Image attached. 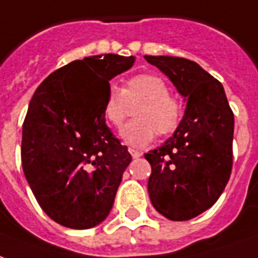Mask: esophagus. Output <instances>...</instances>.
Listing matches in <instances>:
<instances>
[{
  "label": "esophagus",
  "instance_id": "obj_1",
  "mask_svg": "<svg viewBox=\"0 0 258 258\" xmlns=\"http://www.w3.org/2000/svg\"><path fill=\"white\" fill-rule=\"evenodd\" d=\"M128 152H130V154L133 156V158H138V157H141V156H142V152H138V150H135V149L130 148Z\"/></svg>",
  "mask_w": 258,
  "mask_h": 258
}]
</instances>
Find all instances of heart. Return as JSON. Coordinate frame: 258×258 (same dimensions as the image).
<instances>
[{
  "instance_id": "1",
  "label": "heart",
  "mask_w": 258,
  "mask_h": 258,
  "mask_svg": "<svg viewBox=\"0 0 258 258\" xmlns=\"http://www.w3.org/2000/svg\"><path fill=\"white\" fill-rule=\"evenodd\" d=\"M131 108L134 121L121 130V138L133 146H146L158 137L175 133L183 117L182 102L171 95V87L161 76L141 74L130 78L123 89L110 85L108 87L102 113L106 123L120 127L128 117Z\"/></svg>"
}]
</instances>
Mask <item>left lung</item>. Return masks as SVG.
<instances>
[{
	"mask_svg": "<svg viewBox=\"0 0 258 258\" xmlns=\"http://www.w3.org/2000/svg\"><path fill=\"white\" fill-rule=\"evenodd\" d=\"M145 58L187 98L172 137L145 154L152 165L150 201L169 220H190L219 200L230 179L234 113L220 82L197 62L183 57Z\"/></svg>",
	"mask_w": 258,
	"mask_h": 258,
	"instance_id": "1",
	"label": "left lung"
}]
</instances>
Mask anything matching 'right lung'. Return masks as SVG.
Wrapping results in <instances>:
<instances>
[{
	"label": "right lung",
	"instance_id": "1",
	"mask_svg": "<svg viewBox=\"0 0 258 258\" xmlns=\"http://www.w3.org/2000/svg\"><path fill=\"white\" fill-rule=\"evenodd\" d=\"M133 56L72 61L38 86L23 123L22 164L39 207L75 230L100 224L113 207L131 154L105 123L109 81Z\"/></svg>",
	"mask_w": 258,
	"mask_h": 258
}]
</instances>
